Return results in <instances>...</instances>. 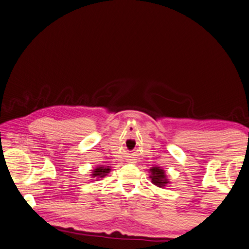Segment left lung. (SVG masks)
<instances>
[{"label": "left lung", "instance_id": "obj_1", "mask_svg": "<svg viewBox=\"0 0 249 249\" xmlns=\"http://www.w3.org/2000/svg\"><path fill=\"white\" fill-rule=\"evenodd\" d=\"M151 178H152V182L157 185V186H165V184L167 183V180H166V177H165V174H164V171L161 170L160 167H153V169H151Z\"/></svg>", "mask_w": 249, "mask_h": 249}]
</instances>
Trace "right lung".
<instances>
[{"mask_svg":"<svg viewBox=\"0 0 249 249\" xmlns=\"http://www.w3.org/2000/svg\"><path fill=\"white\" fill-rule=\"evenodd\" d=\"M111 169H109V167H104V166H98L96 167L95 170L93 171V174L92 176L93 177H105L107 174H108L110 172Z\"/></svg>","mask_w":249,"mask_h":249,"instance_id":"1","label":"right lung"}]
</instances>
